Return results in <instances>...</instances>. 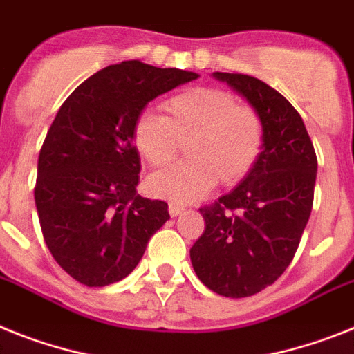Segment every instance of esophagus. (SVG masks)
<instances>
[{
	"instance_id": "esophagus-1",
	"label": "esophagus",
	"mask_w": 354,
	"mask_h": 354,
	"mask_svg": "<svg viewBox=\"0 0 354 354\" xmlns=\"http://www.w3.org/2000/svg\"><path fill=\"white\" fill-rule=\"evenodd\" d=\"M182 212H183L182 205L169 203V214H171L172 218H176V216H180V214H182Z\"/></svg>"
}]
</instances>
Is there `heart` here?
Returning a JSON list of instances; mask_svg holds the SVG:
<instances>
[{"instance_id": "heart-1", "label": "heart", "mask_w": 354, "mask_h": 354, "mask_svg": "<svg viewBox=\"0 0 354 354\" xmlns=\"http://www.w3.org/2000/svg\"><path fill=\"white\" fill-rule=\"evenodd\" d=\"M263 120L219 88H192L163 102V117L145 111L136 118L133 142L147 165L165 167L185 144L189 162L156 172L147 189L171 201L198 200L219 182L245 180L263 151Z\"/></svg>"}]
</instances>
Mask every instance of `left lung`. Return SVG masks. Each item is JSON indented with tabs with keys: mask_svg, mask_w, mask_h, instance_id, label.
I'll return each mask as SVG.
<instances>
[{
	"mask_svg": "<svg viewBox=\"0 0 354 354\" xmlns=\"http://www.w3.org/2000/svg\"><path fill=\"white\" fill-rule=\"evenodd\" d=\"M212 75L259 113L264 140L250 174L200 209L205 230L191 261L209 290L241 299L275 283L292 263L313 207L317 154L301 115L279 91L243 73Z\"/></svg>",
	"mask_w": 354,
	"mask_h": 354,
	"instance_id": "obj_1",
	"label": "left lung"
}]
</instances>
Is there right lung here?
Returning a JSON list of instances; mask_svg holds the SVG:
<instances>
[{"label":"right lung","instance_id":"add662e5","mask_svg":"<svg viewBox=\"0 0 354 354\" xmlns=\"http://www.w3.org/2000/svg\"><path fill=\"white\" fill-rule=\"evenodd\" d=\"M198 77L124 61L97 71L62 102L41 147L34 196L48 250L81 284L127 277L169 219L165 201L136 194L133 127L151 100Z\"/></svg>","mask_w":354,"mask_h":354}]
</instances>
